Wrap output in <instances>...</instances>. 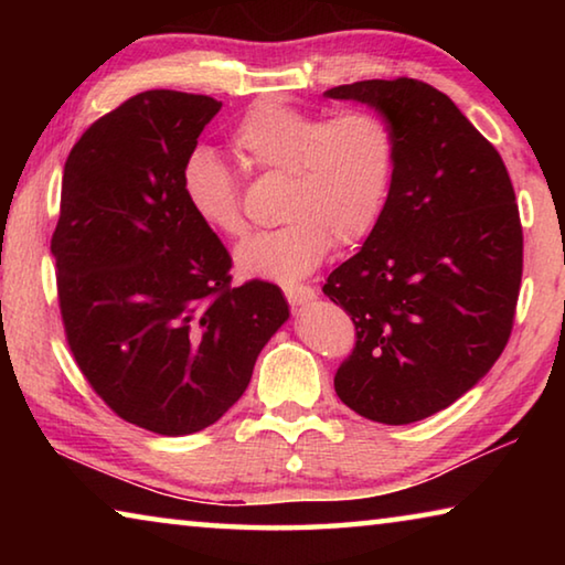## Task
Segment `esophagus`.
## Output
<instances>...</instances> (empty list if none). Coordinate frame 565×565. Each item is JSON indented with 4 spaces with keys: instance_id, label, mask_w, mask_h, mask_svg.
Masks as SVG:
<instances>
[{
    "instance_id": "esophagus-1",
    "label": "esophagus",
    "mask_w": 565,
    "mask_h": 565,
    "mask_svg": "<svg viewBox=\"0 0 565 565\" xmlns=\"http://www.w3.org/2000/svg\"><path fill=\"white\" fill-rule=\"evenodd\" d=\"M284 294L291 306H303V303H311L313 299H317V291H313L311 286H303V284L284 286Z\"/></svg>"
}]
</instances>
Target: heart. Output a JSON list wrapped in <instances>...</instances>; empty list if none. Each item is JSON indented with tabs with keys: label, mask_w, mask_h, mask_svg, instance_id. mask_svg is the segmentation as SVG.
Here are the masks:
<instances>
[{
	"label": "heart",
	"mask_w": 565,
	"mask_h": 565,
	"mask_svg": "<svg viewBox=\"0 0 565 565\" xmlns=\"http://www.w3.org/2000/svg\"><path fill=\"white\" fill-rule=\"evenodd\" d=\"M246 164L284 174L281 226L248 236L236 248V269L248 279L299 281L327 259L331 244L351 246L369 236L384 212L394 179V137L371 111L333 119L259 102L232 134ZM181 191L209 228L244 234L238 186L212 149H194L181 167Z\"/></svg>",
	"instance_id": "heart-1"
}]
</instances>
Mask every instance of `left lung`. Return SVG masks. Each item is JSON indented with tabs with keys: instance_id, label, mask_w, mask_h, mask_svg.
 <instances>
[{
	"instance_id": "obj_1",
	"label": "left lung",
	"mask_w": 565,
	"mask_h": 565,
	"mask_svg": "<svg viewBox=\"0 0 565 565\" xmlns=\"http://www.w3.org/2000/svg\"><path fill=\"white\" fill-rule=\"evenodd\" d=\"M323 97L376 109L396 151L376 226L323 284L356 323L333 388L363 418L414 424L471 391L509 343L519 204L499 151L431 84L369 79Z\"/></svg>"
}]
</instances>
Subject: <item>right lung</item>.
<instances>
[{
  "instance_id": "add662e5",
  "label": "right lung",
  "mask_w": 565,
  "mask_h": 565,
  "mask_svg": "<svg viewBox=\"0 0 565 565\" xmlns=\"http://www.w3.org/2000/svg\"><path fill=\"white\" fill-rule=\"evenodd\" d=\"M218 109L204 94L141 92L64 164L52 254L66 341L104 404L161 436L216 424L289 319L279 286H228L232 256L181 191Z\"/></svg>"
}]
</instances>
